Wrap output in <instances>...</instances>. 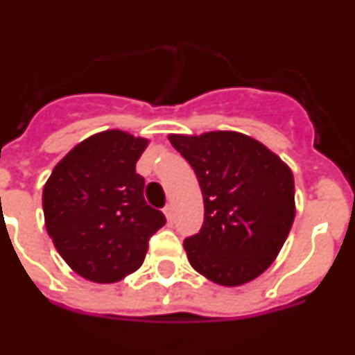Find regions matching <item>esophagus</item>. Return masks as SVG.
Segmentation results:
<instances>
[{
	"instance_id": "esophagus-1",
	"label": "esophagus",
	"mask_w": 355,
	"mask_h": 355,
	"mask_svg": "<svg viewBox=\"0 0 355 355\" xmlns=\"http://www.w3.org/2000/svg\"><path fill=\"white\" fill-rule=\"evenodd\" d=\"M163 213H165V216H167L168 224H172V220H174V208H172V205L165 206V208H163Z\"/></svg>"
}]
</instances>
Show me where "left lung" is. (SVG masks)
<instances>
[{
	"label": "left lung",
	"mask_w": 355,
	"mask_h": 355,
	"mask_svg": "<svg viewBox=\"0 0 355 355\" xmlns=\"http://www.w3.org/2000/svg\"><path fill=\"white\" fill-rule=\"evenodd\" d=\"M196 171L205 224L184 240L193 270L220 286H241L274 263L295 218L291 168L238 131L168 135Z\"/></svg>",
	"instance_id": "obj_1"
}]
</instances>
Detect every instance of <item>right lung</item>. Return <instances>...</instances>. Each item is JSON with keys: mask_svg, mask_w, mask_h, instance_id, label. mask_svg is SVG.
<instances>
[{"mask_svg": "<svg viewBox=\"0 0 355 355\" xmlns=\"http://www.w3.org/2000/svg\"><path fill=\"white\" fill-rule=\"evenodd\" d=\"M149 140L106 130L72 147L44 184V222L72 270L117 283L142 266L147 241L165 224L144 199L137 162Z\"/></svg>", "mask_w": 355, "mask_h": 355, "instance_id": "obj_1", "label": "right lung"}]
</instances>
